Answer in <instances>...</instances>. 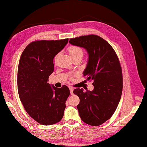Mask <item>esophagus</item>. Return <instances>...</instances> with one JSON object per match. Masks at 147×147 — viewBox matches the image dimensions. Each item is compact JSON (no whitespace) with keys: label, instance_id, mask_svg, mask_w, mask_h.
<instances>
[{"label":"esophagus","instance_id":"34e87169","mask_svg":"<svg viewBox=\"0 0 147 147\" xmlns=\"http://www.w3.org/2000/svg\"><path fill=\"white\" fill-rule=\"evenodd\" d=\"M69 90H70L71 94H73V90H74V88H73L72 86H69Z\"/></svg>","mask_w":147,"mask_h":147}]
</instances>
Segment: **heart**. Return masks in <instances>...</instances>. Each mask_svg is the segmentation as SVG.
<instances>
[{"instance_id":"obj_1","label":"heart","mask_w":147,"mask_h":147,"mask_svg":"<svg viewBox=\"0 0 147 147\" xmlns=\"http://www.w3.org/2000/svg\"><path fill=\"white\" fill-rule=\"evenodd\" d=\"M67 51L73 59L78 56H83V49L80 47L77 46H71L68 47Z\"/></svg>"}]
</instances>
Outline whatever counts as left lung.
I'll return each instance as SVG.
<instances>
[{"mask_svg":"<svg viewBox=\"0 0 147 147\" xmlns=\"http://www.w3.org/2000/svg\"><path fill=\"white\" fill-rule=\"evenodd\" d=\"M73 45L84 47L89 60L84 77L93 81V91L75 89L80 98L77 106L81 119L91 126L101 125L109 120L117 109L121 96L123 75L117 53L107 40L97 35L70 39Z\"/></svg>","mask_w":147,"mask_h":147,"instance_id":"1","label":"left lung"}]
</instances>
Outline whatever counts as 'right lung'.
Returning <instances> with one entry per match:
<instances>
[{
  "label": "right lung",
  "instance_id": "add662e5",
  "mask_svg": "<svg viewBox=\"0 0 147 147\" xmlns=\"http://www.w3.org/2000/svg\"><path fill=\"white\" fill-rule=\"evenodd\" d=\"M67 42L68 39L36 40L20 56L18 70L20 100L30 117L43 125L61 120L70 94L66 85L57 88L47 83L54 71V57Z\"/></svg>",
  "mask_w": 147,
  "mask_h": 147
}]
</instances>
